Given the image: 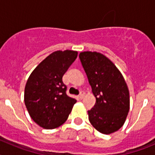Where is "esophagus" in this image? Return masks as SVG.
<instances>
[{"label":"esophagus","instance_id":"34e87169","mask_svg":"<svg viewBox=\"0 0 155 155\" xmlns=\"http://www.w3.org/2000/svg\"><path fill=\"white\" fill-rule=\"evenodd\" d=\"M84 92H81L80 94L78 95V98L79 99H82V98H84Z\"/></svg>","mask_w":155,"mask_h":155}]
</instances>
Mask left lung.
<instances>
[{"label": "left lung", "instance_id": "8db88e82", "mask_svg": "<svg viewBox=\"0 0 155 155\" xmlns=\"http://www.w3.org/2000/svg\"><path fill=\"white\" fill-rule=\"evenodd\" d=\"M96 102L87 111L96 130L111 134L124 124L130 110V93L124 76L108 57L98 52L79 54Z\"/></svg>", "mask_w": 155, "mask_h": 155}]
</instances>
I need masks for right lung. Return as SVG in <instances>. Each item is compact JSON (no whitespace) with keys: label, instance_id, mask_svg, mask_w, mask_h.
Listing matches in <instances>:
<instances>
[{"label":"right lung","instance_id":"obj_1","mask_svg":"<svg viewBox=\"0 0 155 155\" xmlns=\"http://www.w3.org/2000/svg\"><path fill=\"white\" fill-rule=\"evenodd\" d=\"M78 57L74 50L53 52L31 72L25 87L24 101L31 118L43 129L63 125L76 103L68 96L62 78Z\"/></svg>","mask_w":155,"mask_h":155}]
</instances>
